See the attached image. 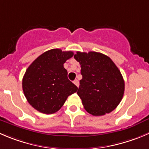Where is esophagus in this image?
<instances>
[{"label":"esophagus","instance_id":"34e87169","mask_svg":"<svg viewBox=\"0 0 149 149\" xmlns=\"http://www.w3.org/2000/svg\"><path fill=\"white\" fill-rule=\"evenodd\" d=\"M73 84H74L76 85V86H78V87H79V80H77V79H76V80H74V81H73Z\"/></svg>","mask_w":149,"mask_h":149}]
</instances>
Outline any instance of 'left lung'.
<instances>
[{"mask_svg": "<svg viewBox=\"0 0 149 149\" xmlns=\"http://www.w3.org/2000/svg\"><path fill=\"white\" fill-rule=\"evenodd\" d=\"M74 58L81 65L82 79L77 94L88 113L102 116L118 106L125 92L120 70L108 56L96 52H77Z\"/></svg>", "mask_w": 149, "mask_h": 149, "instance_id": "obj_1", "label": "left lung"}]
</instances>
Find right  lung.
Segmentation results:
<instances>
[{
    "label": "right lung",
    "instance_id": "right-lung-1",
    "mask_svg": "<svg viewBox=\"0 0 149 149\" xmlns=\"http://www.w3.org/2000/svg\"><path fill=\"white\" fill-rule=\"evenodd\" d=\"M73 56V52L53 49L41 54L27 68L22 79V89L35 109L46 114L55 113L68 97L78 90L68 79V71L63 66Z\"/></svg>",
    "mask_w": 149,
    "mask_h": 149
}]
</instances>
